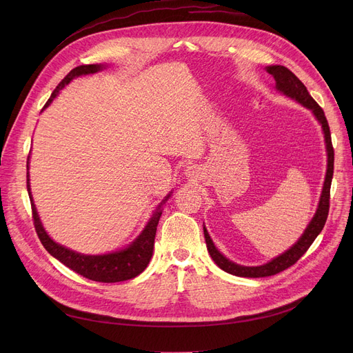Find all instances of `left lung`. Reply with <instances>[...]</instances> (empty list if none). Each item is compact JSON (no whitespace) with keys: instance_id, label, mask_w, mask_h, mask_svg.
<instances>
[{"instance_id":"1","label":"left lung","mask_w":353,"mask_h":353,"mask_svg":"<svg viewBox=\"0 0 353 353\" xmlns=\"http://www.w3.org/2000/svg\"><path fill=\"white\" fill-rule=\"evenodd\" d=\"M269 74L274 77L276 80V88L282 91L283 94L294 99L296 101H299L305 107L310 108L313 111V114L316 116L319 123L322 124L323 133H325V141H326V148H327V172H326V179L323 184V190L319 201V208L316 210V214L312 219L309 226L306 228L305 233L302 237L298 240V243L293 245L288 252L283 254L277 256L273 259L272 262L263 265V266H256V268H248V266H240L233 262H230L229 259H226L223 254H221L213 245L212 239L205 229V239H206V245L208 250L214 261V263L223 269L225 272L240 276V277H266V276H273L277 274L279 272L286 270L288 268L293 266L299 259L306 253V250L310 248V245L314 242V239L318 237V234L322 232L326 219L329 214V200H330V184H332V177H333V161H335V152H333V145H332V137H330V128L326 120V116L323 113L322 107L313 100V97L309 94L307 88L305 84L294 76V74L283 67V65H270L266 68Z\"/></svg>"}]
</instances>
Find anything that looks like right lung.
I'll return each mask as SVG.
<instances>
[{
  "label": "right lung",
  "mask_w": 353,
  "mask_h": 353,
  "mask_svg": "<svg viewBox=\"0 0 353 353\" xmlns=\"http://www.w3.org/2000/svg\"><path fill=\"white\" fill-rule=\"evenodd\" d=\"M101 68H103V65H96V64L79 65L76 68H72L67 74V76L60 81V84L55 87L51 97L48 99V101L46 103V105L43 108H46L54 100V97L59 94V91L65 84H68L72 79L97 72ZM27 190H28V196H30V201H31L34 228H35L37 234H39V239L41 240L43 246L51 256L59 259L61 263H64L67 268H70L76 273L81 274L83 277H85V279L103 282V283H114V282L128 281V279H133V277H136L137 274H140L147 268L148 262H150L152 254H153V248H154L156 230H157V225H159V220L161 216V210H159L160 208L153 214L152 220L148 221V225L145 226L143 233L136 239V242H133L127 249H124L121 252H116V253H110V254L88 256V254L76 253L59 243L52 242L51 237L46 233L41 221H40L39 213H37V209L32 203V197H31V192H30L28 173H27Z\"/></svg>",
  "instance_id": "add662e5"
}]
</instances>
